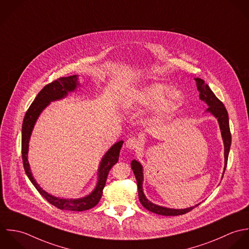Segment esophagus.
I'll return each mask as SVG.
<instances>
[{"label": "esophagus", "instance_id": "esophagus-1", "mask_svg": "<svg viewBox=\"0 0 249 249\" xmlns=\"http://www.w3.org/2000/svg\"><path fill=\"white\" fill-rule=\"evenodd\" d=\"M126 147L130 150H136L140 146V141L136 138H130L126 141Z\"/></svg>", "mask_w": 249, "mask_h": 249}]
</instances>
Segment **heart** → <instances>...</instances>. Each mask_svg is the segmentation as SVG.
<instances>
[{"instance_id":"1","label":"heart","mask_w":249,"mask_h":249,"mask_svg":"<svg viewBox=\"0 0 249 249\" xmlns=\"http://www.w3.org/2000/svg\"><path fill=\"white\" fill-rule=\"evenodd\" d=\"M184 102L183 92L162 83H151L138 89L131 98V104L138 107L156 106V114L164 117L174 112Z\"/></svg>"}]
</instances>
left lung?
I'll use <instances>...</instances> for the list:
<instances>
[{"label": "left lung", "mask_w": 249, "mask_h": 249, "mask_svg": "<svg viewBox=\"0 0 249 249\" xmlns=\"http://www.w3.org/2000/svg\"><path fill=\"white\" fill-rule=\"evenodd\" d=\"M196 82L197 89L200 92V94H199L200 99L204 101L209 106V107L207 108L206 111H209L210 113H212L217 119L218 124H219V128H220V132H221V136H222V140H223V143H224V159H225L224 160V162H225L224 163V171H225L228 155H229V150L231 146V133H230V127H229L228 112H227V109L225 108L223 103L214 95V93L211 90L209 86L206 85L202 79L196 78ZM131 167H132L134 174L136 176V179H137L140 201H141L142 205L150 212L160 214V215H180V214H185V213L191 212L194 208L198 206L199 204H197L194 207L187 208V209H170V208L153 204L152 202H150L148 199L146 198V196L143 194L142 165L141 164V162L134 160L131 162Z\"/></svg>", "instance_id": "1"}]
</instances>
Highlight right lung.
<instances>
[{
    "instance_id": "right-lung-1",
    "label": "right lung",
    "mask_w": 249,
    "mask_h": 249,
    "mask_svg": "<svg viewBox=\"0 0 249 249\" xmlns=\"http://www.w3.org/2000/svg\"><path fill=\"white\" fill-rule=\"evenodd\" d=\"M80 86L78 82V76L73 75L69 77H61L50 84L46 85L40 92L37 94L35 101L30 106L29 109L27 110L23 125H22V159L23 164L26 171L27 176L29 177L30 181L38 191V193L46 199L50 204L60 210L66 211H86L93 208L99 203L100 199L103 195V190L106 185L107 177L110 168L118 161L119 152L122 147L123 142L120 141L113 144L108 151L104 155L101 162H100L99 169H98V182L94 189V191L83 197L78 199H63L55 197L46 193L42 190V188L36 183L35 180L31 167L28 160V152H29V142L31 139V135L35 124L42 112V110L50 104L52 101L62 99L67 96L68 92L74 91L77 87Z\"/></svg>"
}]
</instances>
